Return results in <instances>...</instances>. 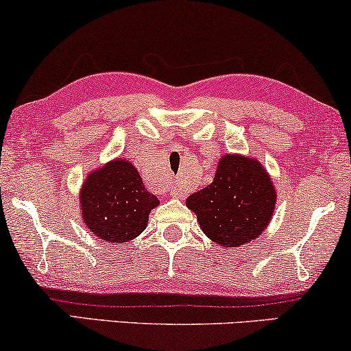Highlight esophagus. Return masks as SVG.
Instances as JSON below:
<instances>
[{
  "instance_id": "obj_1",
  "label": "esophagus",
  "mask_w": 351,
  "mask_h": 351,
  "mask_svg": "<svg viewBox=\"0 0 351 351\" xmlns=\"http://www.w3.org/2000/svg\"><path fill=\"white\" fill-rule=\"evenodd\" d=\"M171 195L172 197H177V198H182L185 195V190L182 189V186H179V185H174L171 189Z\"/></svg>"
}]
</instances>
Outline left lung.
<instances>
[{
    "mask_svg": "<svg viewBox=\"0 0 351 351\" xmlns=\"http://www.w3.org/2000/svg\"><path fill=\"white\" fill-rule=\"evenodd\" d=\"M276 189L253 158L226 154L211 184L186 198L199 227L213 242L237 248L258 239L276 208Z\"/></svg>",
    "mask_w": 351,
    "mask_h": 351,
    "instance_id": "obj_1",
    "label": "left lung"
}]
</instances>
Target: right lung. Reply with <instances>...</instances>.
<instances>
[{
  "label": "right lung",
  "instance_id": "add662e5",
  "mask_svg": "<svg viewBox=\"0 0 351 351\" xmlns=\"http://www.w3.org/2000/svg\"><path fill=\"white\" fill-rule=\"evenodd\" d=\"M159 199L145 189L142 177L125 159H112L90 172L80 190L82 219L99 239L129 242L147 229Z\"/></svg>",
  "mask_w": 351,
  "mask_h": 351
}]
</instances>
